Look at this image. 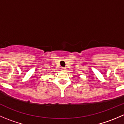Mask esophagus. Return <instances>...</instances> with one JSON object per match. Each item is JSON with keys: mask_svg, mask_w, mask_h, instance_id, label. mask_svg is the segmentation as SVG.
<instances>
[{"mask_svg": "<svg viewBox=\"0 0 124 124\" xmlns=\"http://www.w3.org/2000/svg\"><path fill=\"white\" fill-rule=\"evenodd\" d=\"M62 70V71H65L66 70V68H62V69H61Z\"/></svg>", "mask_w": 124, "mask_h": 124, "instance_id": "esophagus-1", "label": "esophagus"}]
</instances>
